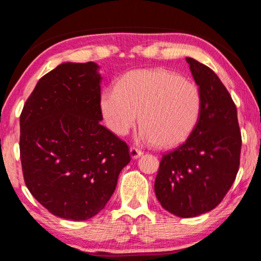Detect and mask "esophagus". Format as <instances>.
Instances as JSON below:
<instances>
[{
	"instance_id": "esophagus-1",
	"label": "esophagus",
	"mask_w": 261,
	"mask_h": 261,
	"mask_svg": "<svg viewBox=\"0 0 261 261\" xmlns=\"http://www.w3.org/2000/svg\"><path fill=\"white\" fill-rule=\"evenodd\" d=\"M130 155H131L132 159H138L140 155H143V152H141L139 148L131 147L130 148Z\"/></svg>"
}]
</instances>
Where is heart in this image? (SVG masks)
Instances as JSON below:
<instances>
[{"label": "heart", "mask_w": 261, "mask_h": 261, "mask_svg": "<svg viewBox=\"0 0 261 261\" xmlns=\"http://www.w3.org/2000/svg\"><path fill=\"white\" fill-rule=\"evenodd\" d=\"M202 96L196 84L166 69H136L100 95L108 129L125 136L139 116L140 140L161 147L182 144L200 118Z\"/></svg>", "instance_id": "b5f03b06"}]
</instances>
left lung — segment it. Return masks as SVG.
<instances>
[{"label":"left lung","mask_w":261,"mask_h":261,"mask_svg":"<svg viewBox=\"0 0 261 261\" xmlns=\"http://www.w3.org/2000/svg\"><path fill=\"white\" fill-rule=\"evenodd\" d=\"M202 96L200 118L189 138L162 156L154 183L161 206L193 218L218 206L240 168L242 137L237 109L213 70L187 57Z\"/></svg>","instance_id":"1"}]
</instances>
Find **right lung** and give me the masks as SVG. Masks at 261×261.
Returning a JSON list of instances; mask_svg holds the SVG:
<instances>
[{"label": "right lung", "mask_w": 261, "mask_h": 261, "mask_svg": "<svg viewBox=\"0 0 261 261\" xmlns=\"http://www.w3.org/2000/svg\"><path fill=\"white\" fill-rule=\"evenodd\" d=\"M99 65L62 63L45 74L20 114L24 180L59 218L84 221L99 213L130 162L129 147L100 124Z\"/></svg>", "instance_id": "1"}]
</instances>
